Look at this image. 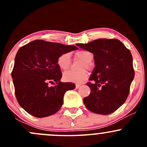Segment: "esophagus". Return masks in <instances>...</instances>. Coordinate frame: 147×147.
<instances>
[{
	"mask_svg": "<svg viewBox=\"0 0 147 147\" xmlns=\"http://www.w3.org/2000/svg\"><path fill=\"white\" fill-rule=\"evenodd\" d=\"M81 85H82V84H76L75 87H76L77 89H78V88H80V87H81Z\"/></svg>",
	"mask_w": 147,
	"mask_h": 147,
	"instance_id": "34e87169",
	"label": "esophagus"
}]
</instances>
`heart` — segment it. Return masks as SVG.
<instances>
[{
	"label": "heart",
	"instance_id": "heart-1",
	"mask_svg": "<svg viewBox=\"0 0 147 147\" xmlns=\"http://www.w3.org/2000/svg\"><path fill=\"white\" fill-rule=\"evenodd\" d=\"M75 56L77 59L83 61L80 66V69L90 68V63L92 60L93 55L87 50H78L75 52ZM57 64L62 70H67L71 65L70 54L68 53H63L60 55L57 59ZM88 77V72L85 69L80 71L69 70L63 74V80L66 82L81 83L85 80Z\"/></svg>",
	"mask_w": 147,
	"mask_h": 147
}]
</instances>
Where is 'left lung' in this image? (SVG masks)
<instances>
[{"label":"left lung","instance_id":"1","mask_svg":"<svg viewBox=\"0 0 147 147\" xmlns=\"http://www.w3.org/2000/svg\"><path fill=\"white\" fill-rule=\"evenodd\" d=\"M93 53L94 67L87 85L91 90L83 102L87 109L100 115H109L127 100L134 78L132 55L117 39H98L77 44Z\"/></svg>","mask_w":147,"mask_h":147}]
</instances>
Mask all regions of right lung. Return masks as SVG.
<instances>
[{
	"label": "right lung",
	"mask_w": 147,
	"mask_h": 147,
	"mask_svg": "<svg viewBox=\"0 0 147 147\" xmlns=\"http://www.w3.org/2000/svg\"><path fill=\"white\" fill-rule=\"evenodd\" d=\"M77 49L42 40H35L19 49L11 76L18 102L28 113L45 117L61 108L65 93L75 89V84L60 82L62 72L57 59Z\"/></svg>",
	"instance_id": "obj_1"
}]
</instances>
